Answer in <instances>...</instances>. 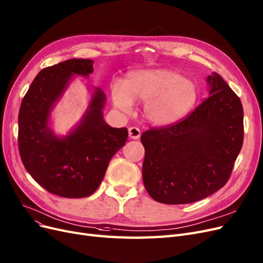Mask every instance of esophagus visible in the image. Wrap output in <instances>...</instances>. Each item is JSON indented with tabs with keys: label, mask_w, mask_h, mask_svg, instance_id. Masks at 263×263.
Returning a JSON list of instances; mask_svg holds the SVG:
<instances>
[{
	"label": "esophagus",
	"mask_w": 263,
	"mask_h": 263,
	"mask_svg": "<svg viewBox=\"0 0 263 263\" xmlns=\"http://www.w3.org/2000/svg\"><path fill=\"white\" fill-rule=\"evenodd\" d=\"M128 135H129V138H132V139H138L140 137L141 133L138 127H135V126H133V127L128 128Z\"/></svg>",
	"instance_id": "34e87169"
}]
</instances>
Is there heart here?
Returning <instances> with one entry per match:
<instances>
[{
  "label": "heart",
  "instance_id": "obj_1",
  "mask_svg": "<svg viewBox=\"0 0 263 263\" xmlns=\"http://www.w3.org/2000/svg\"><path fill=\"white\" fill-rule=\"evenodd\" d=\"M198 98L197 86L175 70L157 68L137 70L126 77L124 85L112 89L114 105L124 112L133 102H144V117L153 125L167 126L192 110Z\"/></svg>",
  "mask_w": 263,
  "mask_h": 263
}]
</instances>
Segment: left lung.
Listing matches in <instances>:
<instances>
[{"label": "left lung", "instance_id": "left-lung-1", "mask_svg": "<svg viewBox=\"0 0 263 263\" xmlns=\"http://www.w3.org/2000/svg\"><path fill=\"white\" fill-rule=\"evenodd\" d=\"M206 83L209 97L186 119L141 135L143 184L158 202L201 200L231 176L242 147V105L219 74L208 76Z\"/></svg>", "mask_w": 263, "mask_h": 263}]
</instances>
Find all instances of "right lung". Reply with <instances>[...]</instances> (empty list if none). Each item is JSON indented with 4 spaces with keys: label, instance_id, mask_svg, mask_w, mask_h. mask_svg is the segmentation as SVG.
I'll return each instance as SVG.
<instances>
[{
    "label": "right lung",
    "instance_id": "1",
    "mask_svg": "<svg viewBox=\"0 0 263 263\" xmlns=\"http://www.w3.org/2000/svg\"><path fill=\"white\" fill-rule=\"evenodd\" d=\"M93 61L71 59L43 68L25 95L18 114V147L23 164L49 193L84 198L100 186L108 163L127 140V128H113L103 120L105 95L96 88L79 124L65 137L49 127L52 108L71 77H88Z\"/></svg>",
    "mask_w": 263,
    "mask_h": 263
}]
</instances>
